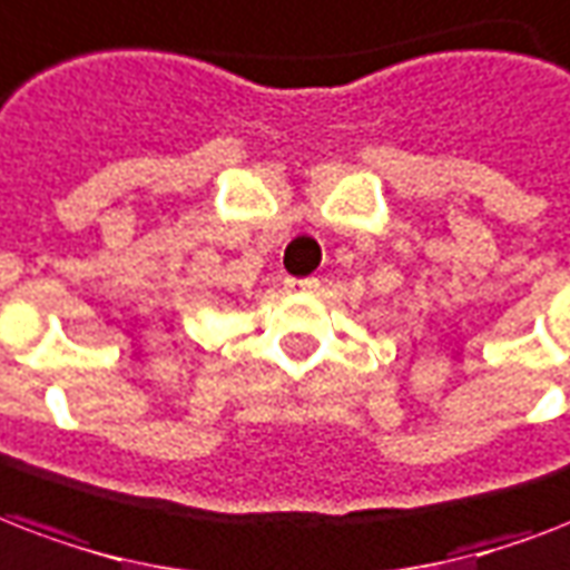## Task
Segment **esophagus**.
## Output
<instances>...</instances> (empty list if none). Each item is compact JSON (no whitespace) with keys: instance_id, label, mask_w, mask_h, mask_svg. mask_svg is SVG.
Wrapping results in <instances>:
<instances>
[{"instance_id":"1","label":"esophagus","mask_w":570,"mask_h":570,"mask_svg":"<svg viewBox=\"0 0 570 570\" xmlns=\"http://www.w3.org/2000/svg\"><path fill=\"white\" fill-rule=\"evenodd\" d=\"M291 291H303V294H312V291L321 288V279L317 276H306V279H288Z\"/></svg>"}]
</instances>
